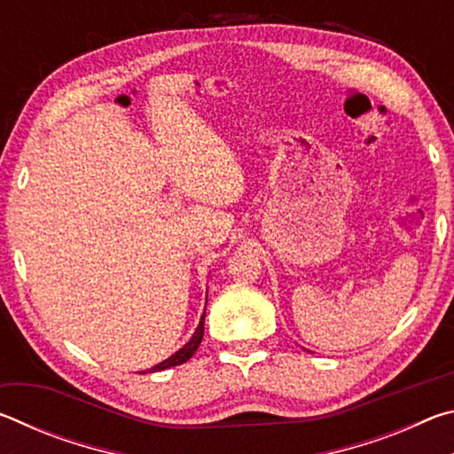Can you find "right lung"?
<instances>
[{
	"instance_id": "obj_1",
	"label": "right lung",
	"mask_w": 454,
	"mask_h": 454,
	"mask_svg": "<svg viewBox=\"0 0 454 454\" xmlns=\"http://www.w3.org/2000/svg\"><path fill=\"white\" fill-rule=\"evenodd\" d=\"M204 318H206V310H204V314H202V318H200V325H198V328H196V333L192 334L190 340H188L186 344H184V347H182L178 352H174V355H172L170 358H166V360H162V363H160V364L150 368V372L166 371V368L178 366V364L186 363V360H190V356L194 355V352L198 350L200 342H202V336H204Z\"/></svg>"
}]
</instances>
